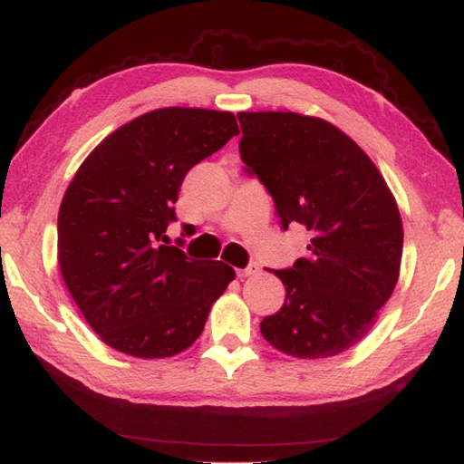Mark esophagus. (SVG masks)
Masks as SVG:
<instances>
[{
    "mask_svg": "<svg viewBox=\"0 0 464 464\" xmlns=\"http://www.w3.org/2000/svg\"><path fill=\"white\" fill-rule=\"evenodd\" d=\"M258 270H260L258 265H255V262H252V265H248L246 268H238V270H236V275H238V278H246V276L256 275Z\"/></svg>",
    "mask_w": 464,
    "mask_h": 464,
    "instance_id": "34e87169",
    "label": "esophagus"
}]
</instances>
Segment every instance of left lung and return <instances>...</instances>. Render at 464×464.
<instances>
[{
    "instance_id": "8db88e82",
    "label": "left lung",
    "mask_w": 464,
    "mask_h": 464,
    "mask_svg": "<svg viewBox=\"0 0 464 464\" xmlns=\"http://www.w3.org/2000/svg\"><path fill=\"white\" fill-rule=\"evenodd\" d=\"M240 157L275 199L281 228L311 232L309 256L273 270L286 296L262 319L270 345L323 360L370 334L400 275L401 218L373 161L343 130L296 112H238Z\"/></svg>"
}]
</instances>
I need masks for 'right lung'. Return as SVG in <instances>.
Wrapping results in <instances>:
<instances>
[{
    "instance_id": "1",
    "label": "right lung",
    "mask_w": 464,
    "mask_h": 464,
    "mask_svg": "<svg viewBox=\"0 0 464 464\" xmlns=\"http://www.w3.org/2000/svg\"><path fill=\"white\" fill-rule=\"evenodd\" d=\"M238 133L232 112L157 109L119 127L78 168L58 212V265L109 347L155 360L202 335L234 268L161 242L186 173Z\"/></svg>"
}]
</instances>
